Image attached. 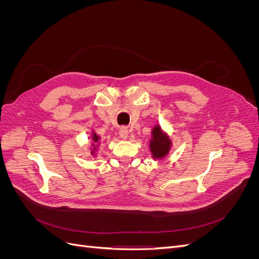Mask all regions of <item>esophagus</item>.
Segmentation results:
<instances>
[{
    "instance_id": "1",
    "label": "esophagus",
    "mask_w": 259,
    "mask_h": 259,
    "mask_svg": "<svg viewBox=\"0 0 259 259\" xmlns=\"http://www.w3.org/2000/svg\"><path fill=\"white\" fill-rule=\"evenodd\" d=\"M130 133H131V131H130L128 127L123 126V127L120 128V136H121L123 139H126V138L128 137Z\"/></svg>"
}]
</instances>
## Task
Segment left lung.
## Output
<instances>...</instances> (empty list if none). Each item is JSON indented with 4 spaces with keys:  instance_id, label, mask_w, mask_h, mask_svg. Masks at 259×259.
I'll list each match as a JSON object with an SVG mask.
<instances>
[{
    "instance_id": "obj_1",
    "label": "left lung",
    "mask_w": 259,
    "mask_h": 259,
    "mask_svg": "<svg viewBox=\"0 0 259 259\" xmlns=\"http://www.w3.org/2000/svg\"><path fill=\"white\" fill-rule=\"evenodd\" d=\"M170 140L161 131L160 126H154L152 130V139L150 140V150L154 159H162L170 149Z\"/></svg>"
}]
</instances>
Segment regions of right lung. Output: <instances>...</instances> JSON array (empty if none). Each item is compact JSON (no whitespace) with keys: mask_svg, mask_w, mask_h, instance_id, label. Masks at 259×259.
Listing matches in <instances>:
<instances>
[{"mask_svg":"<svg viewBox=\"0 0 259 259\" xmlns=\"http://www.w3.org/2000/svg\"><path fill=\"white\" fill-rule=\"evenodd\" d=\"M93 140H94V143H97L98 140H99L98 135L95 134V133H94V134H93ZM94 146H95V145H94ZM94 150H96V147H94ZM92 153H93V152H92Z\"/></svg>","mask_w":259,"mask_h":259,"instance_id":"obj_1","label":"right lung"}]
</instances>
